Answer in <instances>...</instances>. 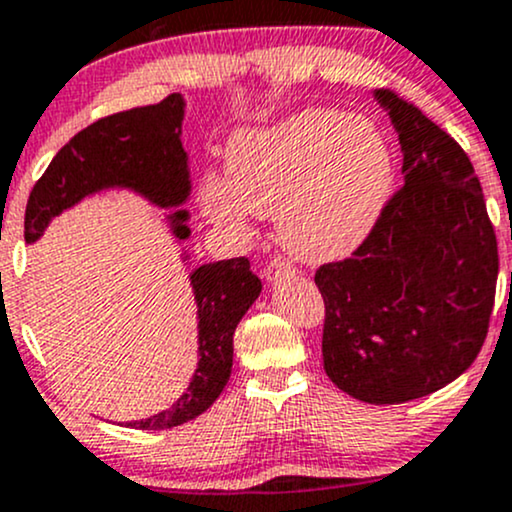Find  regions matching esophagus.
I'll use <instances>...</instances> for the list:
<instances>
[{"instance_id":"obj_1","label":"esophagus","mask_w":512,"mask_h":512,"mask_svg":"<svg viewBox=\"0 0 512 512\" xmlns=\"http://www.w3.org/2000/svg\"><path fill=\"white\" fill-rule=\"evenodd\" d=\"M291 262H286V260H281V257H274L272 262L267 264V267H264V279L267 281H276L279 279L281 274H286V272H291Z\"/></svg>"}]
</instances>
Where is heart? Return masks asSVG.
<instances>
[{
  "label": "heart",
  "instance_id": "obj_1",
  "mask_svg": "<svg viewBox=\"0 0 512 512\" xmlns=\"http://www.w3.org/2000/svg\"><path fill=\"white\" fill-rule=\"evenodd\" d=\"M392 187V154L373 122L313 108L228 144V178L207 173L199 204L211 221L248 233L276 216L284 248L305 262L351 255L378 223Z\"/></svg>",
  "mask_w": 512,
  "mask_h": 512
}]
</instances>
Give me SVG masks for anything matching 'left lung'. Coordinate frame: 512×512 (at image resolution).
<instances>
[{
	"mask_svg": "<svg viewBox=\"0 0 512 512\" xmlns=\"http://www.w3.org/2000/svg\"><path fill=\"white\" fill-rule=\"evenodd\" d=\"M399 134L404 185L370 236L322 264V361L339 390L368 404L431 395L474 363L496 298L498 245L479 178L436 122L378 88Z\"/></svg>",
	"mask_w": 512,
	"mask_h": 512,
	"instance_id": "1",
	"label": "left lung"
}]
</instances>
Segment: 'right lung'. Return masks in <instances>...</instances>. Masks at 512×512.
Segmentation results:
<instances>
[{
  "label": "right lung",
  "instance_id": "add662e5",
  "mask_svg": "<svg viewBox=\"0 0 512 512\" xmlns=\"http://www.w3.org/2000/svg\"><path fill=\"white\" fill-rule=\"evenodd\" d=\"M185 101L170 93L156 105L132 108L93 122L52 158L35 182L26 204V243H35L48 223L93 192L127 187L158 204L180 207L190 197V168L182 149ZM185 209L168 214L178 240L190 238ZM199 317V363L192 383L178 402L142 421H127L139 431H163L204 414L231 378L233 334L260 296L262 281L252 274L248 257L209 262L190 274Z\"/></svg>",
  "mask_w": 512,
  "mask_h": 512
}]
</instances>
